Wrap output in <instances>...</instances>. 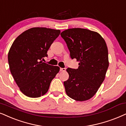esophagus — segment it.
Listing matches in <instances>:
<instances>
[{
  "instance_id": "esophagus-1",
  "label": "esophagus",
  "mask_w": 126,
  "mask_h": 126,
  "mask_svg": "<svg viewBox=\"0 0 126 126\" xmlns=\"http://www.w3.org/2000/svg\"><path fill=\"white\" fill-rule=\"evenodd\" d=\"M66 68H60V71H66Z\"/></svg>"
}]
</instances>
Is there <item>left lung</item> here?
<instances>
[{"mask_svg": "<svg viewBox=\"0 0 126 126\" xmlns=\"http://www.w3.org/2000/svg\"><path fill=\"white\" fill-rule=\"evenodd\" d=\"M60 35L66 43L71 58L79 62L77 69L66 70L69 74L64 81L67 95L77 101L90 99L104 81L109 67L105 41L96 32L80 28L66 30Z\"/></svg>", "mask_w": 126, "mask_h": 126, "instance_id": "obj_1", "label": "left lung"}]
</instances>
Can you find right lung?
I'll use <instances>...</instances> for the list:
<instances>
[{
  "instance_id": "add662e5",
  "label": "right lung",
  "mask_w": 126,
  "mask_h": 126,
  "mask_svg": "<svg viewBox=\"0 0 126 126\" xmlns=\"http://www.w3.org/2000/svg\"><path fill=\"white\" fill-rule=\"evenodd\" d=\"M59 30L34 27L23 32L13 43L8 53L10 72L25 95L38 98L45 94L60 68L41 61L60 35Z\"/></svg>"
}]
</instances>
